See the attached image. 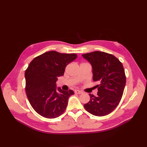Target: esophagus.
Wrapping results in <instances>:
<instances>
[{
	"label": "esophagus",
	"instance_id": "obj_1",
	"mask_svg": "<svg viewBox=\"0 0 147 147\" xmlns=\"http://www.w3.org/2000/svg\"><path fill=\"white\" fill-rule=\"evenodd\" d=\"M74 92H75V93H76V94H80L82 93V92L81 91L78 90H75Z\"/></svg>",
	"mask_w": 147,
	"mask_h": 147
}]
</instances>
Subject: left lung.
Returning a JSON list of instances; mask_svg holds the SVG:
<instances>
[{"label":"left lung","instance_id":"left-lung-1","mask_svg":"<svg viewBox=\"0 0 147 147\" xmlns=\"http://www.w3.org/2000/svg\"><path fill=\"white\" fill-rule=\"evenodd\" d=\"M92 66V80L100 83L96 96L90 94V100L84 105L89 113L97 117L109 114L121 100L126 84L122 63L112 55L94 51L82 55Z\"/></svg>","mask_w":147,"mask_h":147}]
</instances>
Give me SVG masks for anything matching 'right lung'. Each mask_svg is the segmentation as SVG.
Wrapping results in <instances>:
<instances>
[{"instance_id": "1", "label": "right lung", "mask_w": 147, "mask_h": 147, "mask_svg": "<svg viewBox=\"0 0 147 147\" xmlns=\"http://www.w3.org/2000/svg\"><path fill=\"white\" fill-rule=\"evenodd\" d=\"M76 54L50 51L30 62L25 72L26 92L31 106L47 118L59 117L65 111L72 90L56 87L57 77L63 76L66 65L77 58Z\"/></svg>"}]
</instances>
